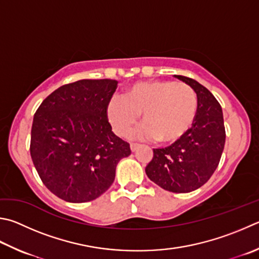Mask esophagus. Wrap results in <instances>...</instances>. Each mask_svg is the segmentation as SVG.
Instances as JSON below:
<instances>
[{"instance_id": "1", "label": "esophagus", "mask_w": 259, "mask_h": 259, "mask_svg": "<svg viewBox=\"0 0 259 259\" xmlns=\"http://www.w3.org/2000/svg\"><path fill=\"white\" fill-rule=\"evenodd\" d=\"M139 147H140V146H139L138 144H131V145H130L131 152H136V150H137Z\"/></svg>"}]
</instances>
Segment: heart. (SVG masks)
<instances>
[{
    "label": "heart",
    "mask_w": 259,
    "mask_h": 259,
    "mask_svg": "<svg viewBox=\"0 0 259 259\" xmlns=\"http://www.w3.org/2000/svg\"><path fill=\"white\" fill-rule=\"evenodd\" d=\"M143 113L145 123L134 137L172 143L190 129L197 113V96L189 84L175 81H145L131 86L124 97L109 102L106 114L115 134L124 136Z\"/></svg>",
    "instance_id": "b5f03b06"
}]
</instances>
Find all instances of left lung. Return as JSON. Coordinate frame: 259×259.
I'll list each match as a JSON object with an SVG mask.
<instances>
[{"label": "left lung", "instance_id": "1", "mask_svg": "<svg viewBox=\"0 0 259 259\" xmlns=\"http://www.w3.org/2000/svg\"><path fill=\"white\" fill-rule=\"evenodd\" d=\"M194 89L197 113L191 128L165 148L153 149L147 177L164 190L185 194L198 189L213 176L225 144L223 112L207 88L191 78L175 76Z\"/></svg>", "mask_w": 259, "mask_h": 259}]
</instances>
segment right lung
Segmentation results:
<instances>
[{"instance_id": "add662e5", "label": "right lung", "mask_w": 259, "mask_h": 259, "mask_svg": "<svg viewBox=\"0 0 259 259\" xmlns=\"http://www.w3.org/2000/svg\"><path fill=\"white\" fill-rule=\"evenodd\" d=\"M116 80H78L56 89L34 115L30 155L46 188L69 203L94 200L109 189L130 145L112 131L107 104Z\"/></svg>"}]
</instances>
